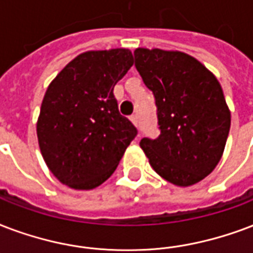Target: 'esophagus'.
<instances>
[{
	"instance_id": "1",
	"label": "esophagus",
	"mask_w": 253,
	"mask_h": 253,
	"mask_svg": "<svg viewBox=\"0 0 253 253\" xmlns=\"http://www.w3.org/2000/svg\"><path fill=\"white\" fill-rule=\"evenodd\" d=\"M130 119H131V122L134 123L135 126H138V122H139V121H138V115H136V114H132V115L130 117Z\"/></svg>"
}]
</instances>
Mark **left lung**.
<instances>
[{"label": "left lung", "mask_w": 253, "mask_h": 253, "mask_svg": "<svg viewBox=\"0 0 253 253\" xmlns=\"http://www.w3.org/2000/svg\"><path fill=\"white\" fill-rule=\"evenodd\" d=\"M135 67L155 98V139L140 147L152 169L175 186H192L213 171L224 151L231 113L215 75L188 54L143 49Z\"/></svg>", "instance_id": "1"}]
</instances>
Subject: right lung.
I'll return each instance as SVG.
<instances>
[{
    "label": "right lung",
    "mask_w": 253,
    "mask_h": 253,
    "mask_svg": "<svg viewBox=\"0 0 253 253\" xmlns=\"http://www.w3.org/2000/svg\"><path fill=\"white\" fill-rule=\"evenodd\" d=\"M132 63L127 49L87 51L49 84L37 135L46 165L63 184L75 190L102 184L138 134L113 92Z\"/></svg>",
    "instance_id": "1"
}]
</instances>
